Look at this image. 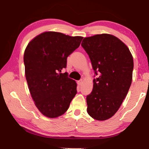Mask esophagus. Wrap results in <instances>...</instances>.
<instances>
[{
  "instance_id": "obj_1",
  "label": "esophagus",
  "mask_w": 149,
  "mask_h": 149,
  "mask_svg": "<svg viewBox=\"0 0 149 149\" xmlns=\"http://www.w3.org/2000/svg\"><path fill=\"white\" fill-rule=\"evenodd\" d=\"M83 84V79H80L79 81H77V84L79 85H81Z\"/></svg>"
}]
</instances>
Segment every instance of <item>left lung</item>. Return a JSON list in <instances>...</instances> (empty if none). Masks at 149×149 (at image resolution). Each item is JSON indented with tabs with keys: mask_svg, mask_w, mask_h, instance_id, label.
I'll return each mask as SVG.
<instances>
[{
	"mask_svg": "<svg viewBox=\"0 0 149 149\" xmlns=\"http://www.w3.org/2000/svg\"><path fill=\"white\" fill-rule=\"evenodd\" d=\"M81 46L89 55L95 75L87 96V113L103 121L113 116L127 95L132 81L133 60L128 47L110 34L85 37Z\"/></svg>",
	"mask_w": 149,
	"mask_h": 149,
	"instance_id": "8db88e82",
	"label": "left lung"
}]
</instances>
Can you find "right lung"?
<instances>
[{
    "label": "right lung",
    "instance_id": "1",
    "mask_svg": "<svg viewBox=\"0 0 149 149\" xmlns=\"http://www.w3.org/2000/svg\"><path fill=\"white\" fill-rule=\"evenodd\" d=\"M84 37L47 31L37 35L24 52L25 74L35 104L45 116L57 118L68 109L77 93V84L61 73L67 58Z\"/></svg>",
    "mask_w": 149,
    "mask_h": 149
}]
</instances>
